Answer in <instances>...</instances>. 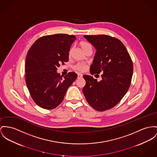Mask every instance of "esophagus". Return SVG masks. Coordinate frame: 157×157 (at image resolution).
I'll return each mask as SVG.
<instances>
[{"instance_id":"esophagus-1","label":"esophagus","mask_w":157,"mask_h":157,"mask_svg":"<svg viewBox=\"0 0 157 157\" xmlns=\"http://www.w3.org/2000/svg\"><path fill=\"white\" fill-rule=\"evenodd\" d=\"M83 77V74H82L78 73V78H82Z\"/></svg>"}]
</instances>
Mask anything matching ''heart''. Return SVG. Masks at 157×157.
<instances>
[{
  "mask_svg": "<svg viewBox=\"0 0 157 157\" xmlns=\"http://www.w3.org/2000/svg\"><path fill=\"white\" fill-rule=\"evenodd\" d=\"M78 46L80 47V48L84 52H86L89 49H92V46L90 43L88 42H84V41H81L78 43ZM73 52V49H70L69 51V56H70ZM88 68V65L86 63H77L74 67V69L76 71H80V72H84L86 71Z\"/></svg>",
  "mask_w": 157,
  "mask_h": 157,
  "instance_id": "obj_1",
  "label": "heart"
}]
</instances>
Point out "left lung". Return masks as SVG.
Masks as SVG:
<instances>
[{
	"label": "left lung",
	"mask_w": 157,
	"mask_h": 157,
	"mask_svg": "<svg viewBox=\"0 0 157 157\" xmlns=\"http://www.w3.org/2000/svg\"><path fill=\"white\" fill-rule=\"evenodd\" d=\"M96 49L90 72L102 73V80L84 75L83 89L88 104L94 109L104 111L114 107L124 97L131 84L133 71L132 58L123 43L108 35H85Z\"/></svg>",
	"instance_id": "obj_1"
}]
</instances>
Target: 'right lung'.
<instances>
[{
    "label": "right lung",
    "instance_id": "right-lung-1",
    "mask_svg": "<svg viewBox=\"0 0 157 157\" xmlns=\"http://www.w3.org/2000/svg\"><path fill=\"white\" fill-rule=\"evenodd\" d=\"M74 35L56 34L42 36L30 48L25 61V82L34 102L43 109H52L63 102L68 87L77 77L70 72L63 78L57 73L60 64L68 61Z\"/></svg>",
    "mask_w": 157,
    "mask_h": 157
}]
</instances>
